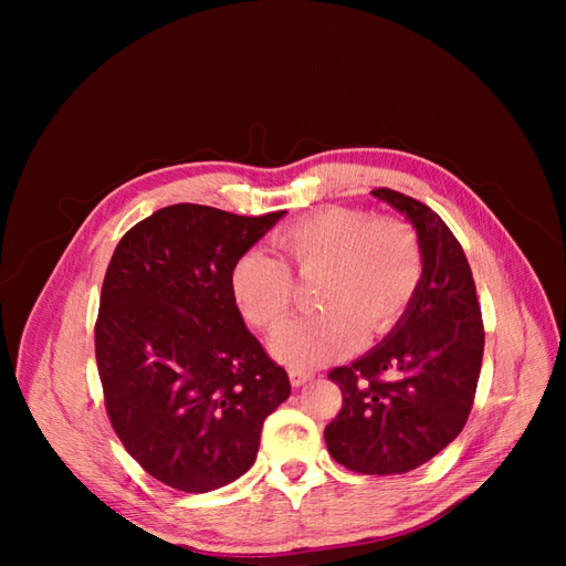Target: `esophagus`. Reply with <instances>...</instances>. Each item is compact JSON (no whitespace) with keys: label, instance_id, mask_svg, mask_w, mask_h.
Instances as JSON below:
<instances>
[{"label":"esophagus","instance_id":"esophagus-1","mask_svg":"<svg viewBox=\"0 0 566 566\" xmlns=\"http://www.w3.org/2000/svg\"><path fill=\"white\" fill-rule=\"evenodd\" d=\"M290 375V382H293V387H302L304 382H310L314 378V370H304V368H290L287 370Z\"/></svg>","mask_w":566,"mask_h":566}]
</instances>
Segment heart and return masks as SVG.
I'll return each mask as SVG.
<instances>
[{"instance_id":"b5f03b06","label":"heart","mask_w":566,"mask_h":566,"mask_svg":"<svg viewBox=\"0 0 566 566\" xmlns=\"http://www.w3.org/2000/svg\"><path fill=\"white\" fill-rule=\"evenodd\" d=\"M283 254L248 250L231 269V293L254 328L273 333L295 304V271L314 279L321 312L283 328L273 352L297 368L347 354L361 333L391 331L422 281V248L410 224L356 208H321L273 238Z\"/></svg>"}]
</instances>
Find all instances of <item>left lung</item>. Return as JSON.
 Wrapping results in <instances>:
<instances>
[{
  "instance_id": "left-lung-1",
  "label": "left lung",
  "mask_w": 566,
  "mask_h": 566,
  "mask_svg": "<svg viewBox=\"0 0 566 566\" xmlns=\"http://www.w3.org/2000/svg\"><path fill=\"white\" fill-rule=\"evenodd\" d=\"M373 196L418 231L422 281L394 333L328 378L342 408L323 437L331 455L361 474H401L434 458L462 432L484 356V321L468 256L424 202L391 188Z\"/></svg>"
}]
</instances>
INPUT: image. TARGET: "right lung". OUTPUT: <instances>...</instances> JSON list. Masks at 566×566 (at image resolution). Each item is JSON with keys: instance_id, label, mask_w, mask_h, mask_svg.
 Segmentation results:
<instances>
[{"instance_id": "add662e5", "label": "right lung", "mask_w": 566, "mask_h": 566, "mask_svg": "<svg viewBox=\"0 0 566 566\" xmlns=\"http://www.w3.org/2000/svg\"><path fill=\"white\" fill-rule=\"evenodd\" d=\"M285 214L169 205L111 256L94 349L117 439L158 482L186 493L250 470L290 380L243 323L231 269Z\"/></svg>"}]
</instances>
